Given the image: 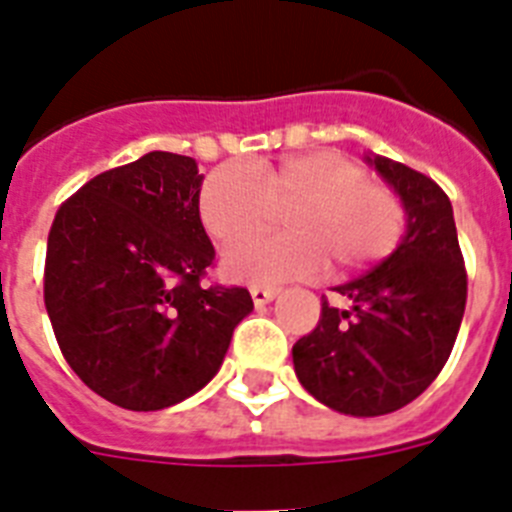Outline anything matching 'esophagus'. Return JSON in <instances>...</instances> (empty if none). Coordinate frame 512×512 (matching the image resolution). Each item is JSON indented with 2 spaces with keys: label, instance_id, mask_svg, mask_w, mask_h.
<instances>
[{
  "label": "esophagus",
  "instance_id": "esophagus-1",
  "mask_svg": "<svg viewBox=\"0 0 512 512\" xmlns=\"http://www.w3.org/2000/svg\"><path fill=\"white\" fill-rule=\"evenodd\" d=\"M279 295L277 287H251V297H253V305L256 307H264L269 305L274 297Z\"/></svg>",
  "mask_w": 512,
  "mask_h": 512
}]
</instances>
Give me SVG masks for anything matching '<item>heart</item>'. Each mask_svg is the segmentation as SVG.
Segmentation results:
<instances>
[{"label": "heart", "mask_w": 512, "mask_h": 512, "mask_svg": "<svg viewBox=\"0 0 512 512\" xmlns=\"http://www.w3.org/2000/svg\"><path fill=\"white\" fill-rule=\"evenodd\" d=\"M287 212L289 235L253 238L225 253L230 279L271 287L312 279L328 259L351 271L390 256L405 233V207L392 189L369 182L361 164L338 151H307L279 164H223L202 184L200 215L207 233L235 243Z\"/></svg>", "instance_id": "b5f03b06"}]
</instances>
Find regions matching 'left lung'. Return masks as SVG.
Listing matches in <instances>:
<instances>
[{"mask_svg": "<svg viewBox=\"0 0 512 512\" xmlns=\"http://www.w3.org/2000/svg\"><path fill=\"white\" fill-rule=\"evenodd\" d=\"M405 207L400 246L369 274L336 287L312 333L292 346L300 384L330 410L374 418L423 395L449 361L467 305V271L454 210L420 171L369 153Z\"/></svg>", "mask_w": 512, "mask_h": 512, "instance_id": "8db88e82", "label": "left lung"}]
</instances>
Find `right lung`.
I'll use <instances>...</instances> for the list:
<instances>
[{"label": "right lung", "mask_w": 512, "mask_h": 512, "mask_svg": "<svg viewBox=\"0 0 512 512\" xmlns=\"http://www.w3.org/2000/svg\"><path fill=\"white\" fill-rule=\"evenodd\" d=\"M197 161L151 151L63 202L45 251V310L63 359L99 397L164 410L200 392L253 310L243 287H202Z\"/></svg>", "instance_id": "obj_1"}]
</instances>
